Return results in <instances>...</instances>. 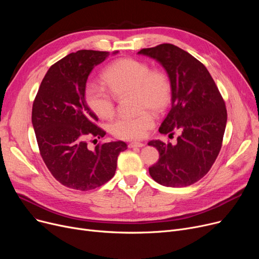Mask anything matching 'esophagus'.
Returning a JSON list of instances; mask_svg holds the SVG:
<instances>
[{"label": "esophagus", "instance_id": "1", "mask_svg": "<svg viewBox=\"0 0 259 259\" xmlns=\"http://www.w3.org/2000/svg\"><path fill=\"white\" fill-rule=\"evenodd\" d=\"M144 146H145V144H144V143H141V142H133V143H130V144L128 145L129 148H142V147H144Z\"/></svg>", "mask_w": 259, "mask_h": 259}]
</instances>
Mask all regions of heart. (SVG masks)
<instances>
[{"mask_svg":"<svg viewBox=\"0 0 259 259\" xmlns=\"http://www.w3.org/2000/svg\"><path fill=\"white\" fill-rule=\"evenodd\" d=\"M103 80L109 92L97 85H89L85 99L92 112L100 118L109 119L115 112V97L133 93L139 110L149 109L154 113L166 111L172 101V84L162 70L151 69L146 62L135 59H119L103 72ZM154 117L149 111L133 116H122L111 122L109 130L114 138L125 141L143 139L154 127Z\"/></svg>","mask_w":259,"mask_h":259,"instance_id":"b5f03b06","label":"heart"}]
</instances>
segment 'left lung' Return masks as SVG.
I'll return each mask as SVG.
<instances>
[{"label":"left lung","instance_id":"obj_1","mask_svg":"<svg viewBox=\"0 0 259 259\" xmlns=\"http://www.w3.org/2000/svg\"><path fill=\"white\" fill-rule=\"evenodd\" d=\"M139 53L159 62L171 79L172 106L158 131L181 132L174 145L148 143L159 153L149 173L162 186H190L209 172L219 156L227 124L225 101L205 65L180 47L160 44Z\"/></svg>","mask_w":259,"mask_h":259}]
</instances>
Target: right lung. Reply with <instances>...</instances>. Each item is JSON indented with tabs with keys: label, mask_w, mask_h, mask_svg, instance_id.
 I'll use <instances>...</instances> for the list:
<instances>
[{
	"label": "right lung",
	"mask_w": 259,
	"mask_h": 259,
	"mask_svg": "<svg viewBox=\"0 0 259 259\" xmlns=\"http://www.w3.org/2000/svg\"><path fill=\"white\" fill-rule=\"evenodd\" d=\"M116 53V52H115ZM107 51L78 50L53 64L39 85L32 105V125L39 153L50 173L63 186L88 191L110 181L117 156L127 149L118 141L98 144L104 138L98 116L85 101L87 78L108 57Z\"/></svg>",
	"instance_id": "right-lung-1"
}]
</instances>
